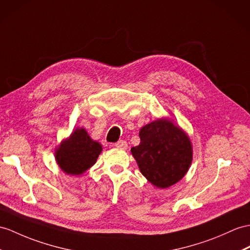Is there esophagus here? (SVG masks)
<instances>
[{
	"mask_svg": "<svg viewBox=\"0 0 250 250\" xmlns=\"http://www.w3.org/2000/svg\"><path fill=\"white\" fill-rule=\"evenodd\" d=\"M113 146H115L117 148H121V149H126L127 148V142L124 141V140H120L117 143H114Z\"/></svg>",
	"mask_w": 250,
	"mask_h": 250,
	"instance_id": "esophagus-1",
	"label": "esophagus"
}]
</instances>
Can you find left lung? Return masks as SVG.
<instances>
[{
    "instance_id": "8db88e82",
    "label": "left lung",
    "mask_w": 250,
    "mask_h": 250,
    "mask_svg": "<svg viewBox=\"0 0 250 250\" xmlns=\"http://www.w3.org/2000/svg\"><path fill=\"white\" fill-rule=\"evenodd\" d=\"M139 136L141 142L131 154L150 184L166 188L184 178L193 158L192 143L184 130L164 118L143 126Z\"/></svg>"
}]
</instances>
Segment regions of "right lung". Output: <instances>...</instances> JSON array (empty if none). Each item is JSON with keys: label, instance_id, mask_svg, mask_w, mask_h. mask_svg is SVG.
<instances>
[{"label": "right lung", "instance_id": "1", "mask_svg": "<svg viewBox=\"0 0 250 250\" xmlns=\"http://www.w3.org/2000/svg\"><path fill=\"white\" fill-rule=\"evenodd\" d=\"M102 145L93 141L86 129L76 128L55 151L59 167L68 175H82L96 162Z\"/></svg>", "mask_w": 250, "mask_h": 250}]
</instances>
